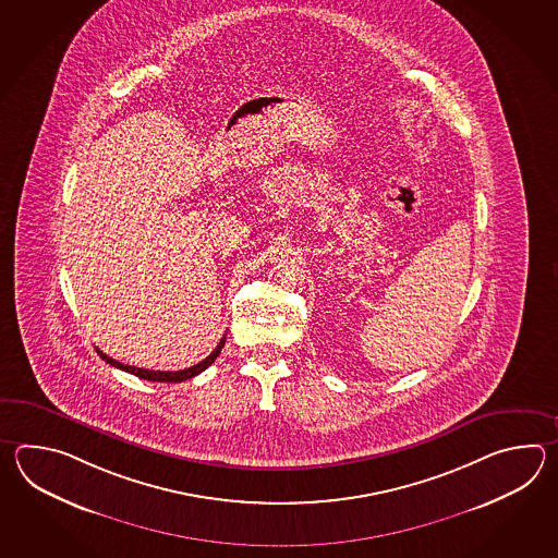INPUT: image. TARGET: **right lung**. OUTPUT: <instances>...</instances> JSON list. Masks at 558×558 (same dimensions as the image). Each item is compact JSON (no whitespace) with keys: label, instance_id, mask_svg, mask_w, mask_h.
Segmentation results:
<instances>
[{"label":"right lung","instance_id":"right-lung-1","mask_svg":"<svg viewBox=\"0 0 558 558\" xmlns=\"http://www.w3.org/2000/svg\"><path fill=\"white\" fill-rule=\"evenodd\" d=\"M223 344H226V337L215 347V351L211 355L207 356V359H203L202 363H197V365H193V367L190 368H183V371H149V368L131 367V365H123V363H119L116 359L107 356L106 353L99 351V349H97V355L101 356L111 367L121 368V371L131 373V375H135V377H140V379L155 380V383H181V380L197 377L199 373H203L205 368L209 367L215 359L219 356V353H221Z\"/></svg>","mask_w":558,"mask_h":558}]
</instances>
